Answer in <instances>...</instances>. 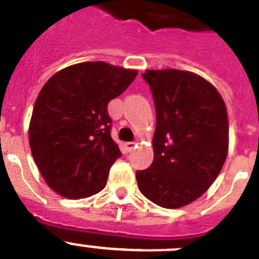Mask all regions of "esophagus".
Returning a JSON list of instances; mask_svg holds the SVG:
<instances>
[{
  "label": "esophagus",
  "instance_id": "34e87169",
  "mask_svg": "<svg viewBox=\"0 0 259 259\" xmlns=\"http://www.w3.org/2000/svg\"><path fill=\"white\" fill-rule=\"evenodd\" d=\"M135 146H136V144H135V142H125L124 144V149L127 153H130V151L134 150Z\"/></svg>",
  "mask_w": 259,
  "mask_h": 259
}]
</instances>
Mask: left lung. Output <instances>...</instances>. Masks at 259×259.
Masks as SVG:
<instances>
[{"mask_svg":"<svg viewBox=\"0 0 259 259\" xmlns=\"http://www.w3.org/2000/svg\"><path fill=\"white\" fill-rule=\"evenodd\" d=\"M153 94L154 159L137 170L140 191L163 208L196 200L221 172L229 149V119L221 95L208 80L177 69L142 74Z\"/></svg>","mask_w":259,"mask_h":259,"instance_id":"1","label":"left lung"}]
</instances>
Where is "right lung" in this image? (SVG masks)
<instances>
[{
  "label": "right lung",
  "mask_w": 259,
  "mask_h": 259,
  "mask_svg": "<svg viewBox=\"0 0 259 259\" xmlns=\"http://www.w3.org/2000/svg\"><path fill=\"white\" fill-rule=\"evenodd\" d=\"M136 70L89 61L52 75L35 100L29 124L33 159L59 195L82 199L105 187L122 155L110 136L109 101L136 78Z\"/></svg>",
  "instance_id": "right-lung-1"
}]
</instances>
